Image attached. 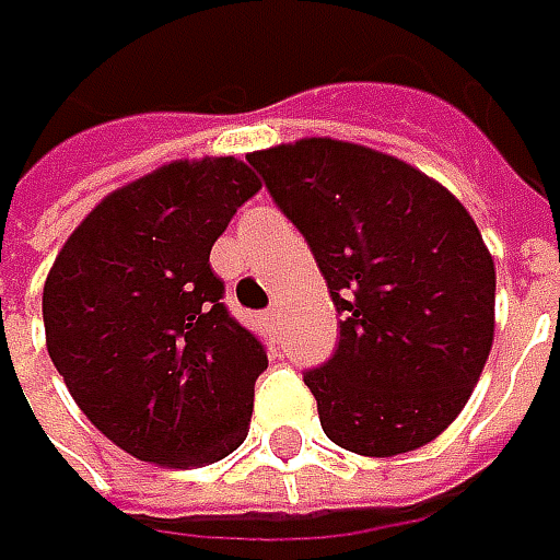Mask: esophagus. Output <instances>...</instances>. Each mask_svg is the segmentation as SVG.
Returning a JSON list of instances; mask_svg holds the SVG:
<instances>
[{
  "label": "esophagus",
  "mask_w": 560,
  "mask_h": 560,
  "mask_svg": "<svg viewBox=\"0 0 560 560\" xmlns=\"http://www.w3.org/2000/svg\"><path fill=\"white\" fill-rule=\"evenodd\" d=\"M265 324L273 330V327L280 324V308H268V312H265Z\"/></svg>",
  "instance_id": "obj_1"
}]
</instances>
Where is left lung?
Wrapping results in <instances>:
<instances>
[{"instance_id":"left-lung-1","label":"left lung","mask_w":560,"mask_h":560,"mask_svg":"<svg viewBox=\"0 0 560 560\" xmlns=\"http://www.w3.org/2000/svg\"><path fill=\"white\" fill-rule=\"evenodd\" d=\"M308 240L339 346L305 371L324 433L368 458L433 442L462 415L495 334V265L448 189L396 155L308 137L248 152Z\"/></svg>"}]
</instances>
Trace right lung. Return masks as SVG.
Here are the masks:
<instances>
[{"label":"right lung","mask_w":560,"mask_h":560,"mask_svg":"<svg viewBox=\"0 0 560 560\" xmlns=\"http://www.w3.org/2000/svg\"><path fill=\"white\" fill-rule=\"evenodd\" d=\"M258 189L233 155L162 164L108 192L46 277L52 364L77 408L140 462L202 467L248 436L268 355L224 308L208 255Z\"/></svg>","instance_id":"right-lung-1"}]
</instances>
